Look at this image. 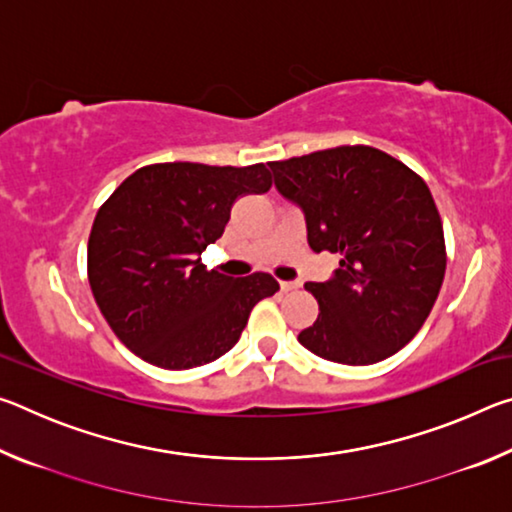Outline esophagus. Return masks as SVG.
Here are the masks:
<instances>
[{"instance_id":"obj_1","label":"esophagus","mask_w":512,"mask_h":512,"mask_svg":"<svg viewBox=\"0 0 512 512\" xmlns=\"http://www.w3.org/2000/svg\"><path fill=\"white\" fill-rule=\"evenodd\" d=\"M298 287H300V282H280V289H282L284 293H289V291L298 289Z\"/></svg>"}]
</instances>
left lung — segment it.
<instances>
[{"instance_id":"8db88e82","label":"left lung","mask_w":512,"mask_h":512,"mask_svg":"<svg viewBox=\"0 0 512 512\" xmlns=\"http://www.w3.org/2000/svg\"><path fill=\"white\" fill-rule=\"evenodd\" d=\"M275 187L298 203L314 253H339L332 280L309 282L318 318L298 341L345 366L402 350L443 287V221L424 180L393 155L363 144L268 162Z\"/></svg>"}]
</instances>
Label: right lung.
<instances>
[{"label": "right lung", "mask_w": 512, "mask_h": 512, "mask_svg": "<svg viewBox=\"0 0 512 512\" xmlns=\"http://www.w3.org/2000/svg\"><path fill=\"white\" fill-rule=\"evenodd\" d=\"M266 164L210 167L160 162L131 173L94 216L88 280L117 339L164 370L216 361L239 341L259 300L280 284L268 273L207 271L203 250L223 235L237 198L264 194Z\"/></svg>", "instance_id": "1"}]
</instances>
